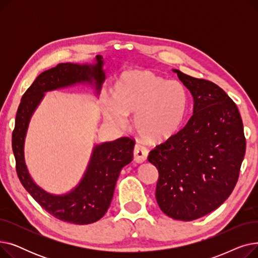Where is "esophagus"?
<instances>
[{
  "instance_id": "obj_1",
  "label": "esophagus",
  "mask_w": 258,
  "mask_h": 258,
  "mask_svg": "<svg viewBox=\"0 0 258 258\" xmlns=\"http://www.w3.org/2000/svg\"><path fill=\"white\" fill-rule=\"evenodd\" d=\"M148 155V151L147 148L139 143H137L135 145L134 148V160L137 162V163H142L147 158Z\"/></svg>"
}]
</instances>
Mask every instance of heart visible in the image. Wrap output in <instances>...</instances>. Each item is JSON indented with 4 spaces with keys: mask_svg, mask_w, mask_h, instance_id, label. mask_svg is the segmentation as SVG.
Here are the masks:
<instances>
[{
    "mask_svg": "<svg viewBox=\"0 0 258 258\" xmlns=\"http://www.w3.org/2000/svg\"><path fill=\"white\" fill-rule=\"evenodd\" d=\"M187 104V92L179 81L150 71H132L115 84L105 117L114 124L124 125L126 116L135 114L133 123L139 136L148 142H161L180 130Z\"/></svg>",
    "mask_w": 258,
    "mask_h": 258,
    "instance_id": "1",
    "label": "heart"
}]
</instances>
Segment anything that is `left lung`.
I'll return each instance as SVG.
<instances>
[{"label": "left lung", "mask_w": 258, "mask_h": 258, "mask_svg": "<svg viewBox=\"0 0 258 258\" xmlns=\"http://www.w3.org/2000/svg\"><path fill=\"white\" fill-rule=\"evenodd\" d=\"M194 97V114L148 161L158 171L156 199L173 220L194 221L219 208L238 180L246 138L238 108L212 81L173 70Z\"/></svg>", "instance_id": "1"}]
</instances>
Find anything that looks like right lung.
<instances>
[{
  "instance_id": "obj_1",
  "label": "right lung",
  "mask_w": 258,
  "mask_h": 258,
  "mask_svg": "<svg viewBox=\"0 0 258 258\" xmlns=\"http://www.w3.org/2000/svg\"><path fill=\"white\" fill-rule=\"evenodd\" d=\"M102 58L97 55L96 64L92 66L59 63L39 74L23 95L12 132L17 173L24 188L54 218L76 225L95 223L105 214L119 173L133 160L135 140L122 137L95 146L84 178L71 192L63 196L50 195L33 182L25 164L24 142L30 118L45 92L79 83H94L96 90L100 91L105 78Z\"/></svg>"
}]
</instances>
